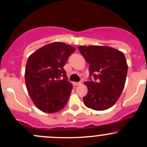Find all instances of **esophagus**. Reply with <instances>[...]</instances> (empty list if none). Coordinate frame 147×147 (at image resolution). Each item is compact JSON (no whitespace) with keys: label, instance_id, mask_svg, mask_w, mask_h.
I'll list each match as a JSON object with an SVG mask.
<instances>
[{"label":"esophagus","instance_id":"34e87169","mask_svg":"<svg viewBox=\"0 0 147 147\" xmlns=\"http://www.w3.org/2000/svg\"><path fill=\"white\" fill-rule=\"evenodd\" d=\"M82 84V82H73V86H77L81 85Z\"/></svg>","mask_w":147,"mask_h":147}]
</instances>
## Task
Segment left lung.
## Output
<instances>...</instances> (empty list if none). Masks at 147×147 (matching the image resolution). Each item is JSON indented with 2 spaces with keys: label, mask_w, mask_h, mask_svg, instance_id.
<instances>
[{
  "label": "left lung",
  "mask_w": 147,
  "mask_h": 147,
  "mask_svg": "<svg viewBox=\"0 0 147 147\" xmlns=\"http://www.w3.org/2000/svg\"><path fill=\"white\" fill-rule=\"evenodd\" d=\"M90 64V75L93 81L85 82L88 94L83 97L86 106L95 111H104L115 104L125 85L128 65L124 53L109 46L78 47Z\"/></svg>",
  "instance_id": "left-lung-1"
}]
</instances>
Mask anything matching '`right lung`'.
<instances>
[{"mask_svg": "<svg viewBox=\"0 0 147 147\" xmlns=\"http://www.w3.org/2000/svg\"><path fill=\"white\" fill-rule=\"evenodd\" d=\"M76 49L71 45L53 42L41 47L28 58L25 66L27 90L35 106L47 113L65 107L72 85L68 81L63 66Z\"/></svg>", "mask_w": 147, "mask_h": 147, "instance_id": "1", "label": "right lung"}]
</instances>
